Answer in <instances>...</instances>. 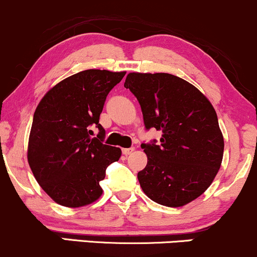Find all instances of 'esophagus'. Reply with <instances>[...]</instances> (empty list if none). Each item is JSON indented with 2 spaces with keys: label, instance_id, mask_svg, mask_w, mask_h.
I'll return each instance as SVG.
<instances>
[{
  "label": "esophagus",
  "instance_id": "34e87169",
  "mask_svg": "<svg viewBox=\"0 0 257 257\" xmlns=\"http://www.w3.org/2000/svg\"><path fill=\"white\" fill-rule=\"evenodd\" d=\"M133 151H134V147H131V149H123V150H122L123 155H125V156L131 155V153H132Z\"/></svg>",
  "mask_w": 257,
  "mask_h": 257
}]
</instances>
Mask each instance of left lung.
Segmentation results:
<instances>
[{"label":"left lung","mask_w":257,"mask_h":257,"mask_svg":"<svg viewBox=\"0 0 257 257\" xmlns=\"http://www.w3.org/2000/svg\"><path fill=\"white\" fill-rule=\"evenodd\" d=\"M124 87L137 96L146 131L162 132L159 144H141L147 155L145 169L138 173L143 191L173 208L198 198L219 172L225 146L213 105L170 73L132 72Z\"/></svg>","instance_id":"8db88e82"}]
</instances>
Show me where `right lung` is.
Listing matches in <instances>:
<instances>
[{
    "instance_id": "add662e5",
    "label": "right lung",
    "mask_w": 257,
    "mask_h": 257,
    "mask_svg": "<svg viewBox=\"0 0 257 257\" xmlns=\"http://www.w3.org/2000/svg\"><path fill=\"white\" fill-rule=\"evenodd\" d=\"M125 72L84 70L63 79L38 104L29 138L28 161L35 179L58 204L78 208L101 196L106 168L122 155L105 145L99 123L106 96ZM91 126L98 128L95 138Z\"/></svg>"
}]
</instances>
